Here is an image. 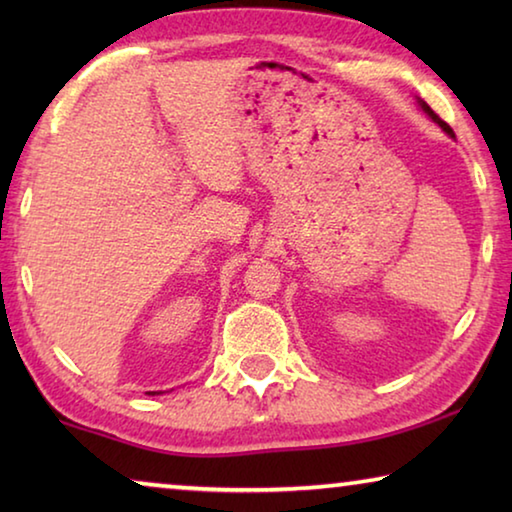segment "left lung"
I'll return each instance as SVG.
<instances>
[{"instance_id": "1", "label": "left lung", "mask_w": 512, "mask_h": 512, "mask_svg": "<svg viewBox=\"0 0 512 512\" xmlns=\"http://www.w3.org/2000/svg\"><path fill=\"white\" fill-rule=\"evenodd\" d=\"M418 103H420V108H422L424 112H427V115H429V117H431L433 121H436V124H438L440 128H443V131H445L447 135H452V137H454V131H452V128H449V124H445V121H443V119H440V117L436 115V112H433V110H431V108L427 106V103H424L422 99H418Z\"/></svg>"}]
</instances>
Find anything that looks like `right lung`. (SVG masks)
I'll return each mask as SVG.
<instances>
[{
    "label": "right lung",
    "mask_w": 512,
    "mask_h": 512,
    "mask_svg": "<svg viewBox=\"0 0 512 512\" xmlns=\"http://www.w3.org/2000/svg\"><path fill=\"white\" fill-rule=\"evenodd\" d=\"M149 395H155V391H151V393H149Z\"/></svg>",
    "instance_id": "add662e5"
}]
</instances>
